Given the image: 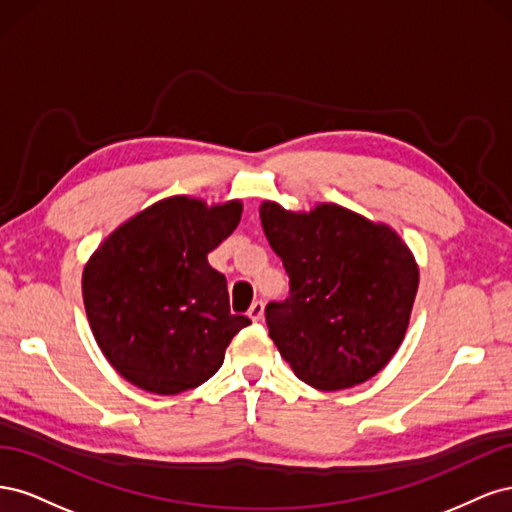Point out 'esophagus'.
Instances as JSON below:
<instances>
[{
    "mask_svg": "<svg viewBox=\"0 0 512 512\" xmlns=\"http://www.w3.org/2000/svg\"><path fill=\"white\" fill-rule=\"evenodd\" d=\"M262 314H265V303H262V301H254L250 305V309H247V316H250L254 322L262 320Z\"/></svg>",
    "mask_w": 512,
    "mask_h": 512,
    "instance_id": "obj_1",
    "label": "esophagus"
}]
</instances>
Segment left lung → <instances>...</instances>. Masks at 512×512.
I'll use <instances>...</instances> for the list:
<instances>
[{
	"mask_svg": "<svg viewBox=\"0 0 512 512\" xmlns=\"http://www.w3.org/2000/svg\"><path fill=\"white\" fill-rule=\"evenodd\" d=\"M260 220L290 277L288 299L265 309L284 361L320 391L374 378L410 322L418 267L408 245L386 224L331 203L292 213L267 200Z\"/></svg>",
	"mask_w": 512,
	"mask_h": 512,
	"instance_id": "8db88e82",
	"label": "left lung"
}]
</instances>
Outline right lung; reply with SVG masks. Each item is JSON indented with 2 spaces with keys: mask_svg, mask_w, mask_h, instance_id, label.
I'll return each instance as SVG.
<instances>
[{
  "mask_svg": "<svg viewBox=\"0 0 512 512\" xmlns=\"http://www.w3.org/2000/svg\"><path fill=\"white\" fill-rule=\"evenodd\" d=\"M241 203L170 196L104 239L83 271L85 312L104 356L134 386L177 395L207 382L250 318L230 314L213 252Z\"/></svg>",
  "mask_w": 512,
  "mask_h": 512,
  "instance_id": "1",
  "label": "right lung"
}]
</instances>
